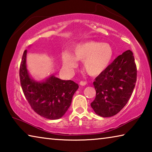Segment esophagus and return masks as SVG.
I'll return each instance as SVG.
<instances>
[{"mask_svg":"<svg viewBox=\"0 0 152 152\" xmlns=\"http://www.w3.org/2000/svg\"><path fill=\"white\" fill-rule=\"evenodd\" d=\"M86 84V82H84V81H80V85L85 86Z\"/></svg>","mask_w":152,"mask_h":152,"instance_id":"1","label":"esophagus"}]
</instances>
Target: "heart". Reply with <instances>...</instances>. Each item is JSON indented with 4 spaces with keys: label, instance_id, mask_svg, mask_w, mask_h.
Returning <instances> with one entry per match:
<instances>
[{
    "label": "heart",
    "instance_id": "obj_1",
    "mask_svg": "<svg viewBox=\"0 0 152 152\" xmlns=\"http://www.w3.org/2000/svg\"><path fill=\"white\" fill-rule=\"evenodd\" d=\"M61 53L64 68L68 70L78 66V60L83 61V68L91 76H97L104 72L111 61L113 50L109 43L95 41L78 43L72 49Z\"/></svg>",
    "mask_w": 152,
    "mask_h": 152
}]
</instances>
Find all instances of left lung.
<instances>
[{"instance_id": "left-lung-1", "label": "left lung", "mask_w": 152, "mask_h": 152, "mask_svg": "<svg viewBox=\"0 0 152 152\" xmlns=\"http://www.w3.org/2000/svg\"><path fill=\"white\" fill-rule=\"evenodd\" d=\"M136 80L134 56L132 51L127 50L95 78L96 97L91 102L94 113L102 117L117 114L130 99Z\"/></svg>"}]
</instances>
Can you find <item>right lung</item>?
<instances>
[{"instance_id":"right-lung-1","label":"right lung","mask_w":152,"mask_h":152,"mask_svg":"<svg viewBox=\"0 0 152 152\" xmlns=\"http://www.w3.org/2000/svg\"><path fill=\"white\" fill-rule=\"evenodd\" d=\"M27 53L25 50L20 63V85L28 102L35 113L51 120L62 117L70 107L78 84L72 80H64L50 75L42 81L30 76L27 68Z\"/></svg>"}]
</instances>
